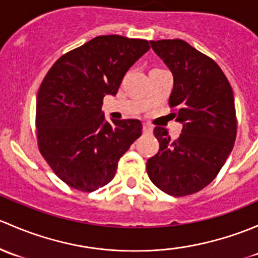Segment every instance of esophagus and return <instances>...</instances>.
<instances>
[{
    "instance_id": "34e87169",
    "label": "esophagus",
    "mask_w": 258,
    "mask_h": 258,
    "mask_svg": "<svg viewBox=\"0 0 258 258\" xmlns=\"http://www.w3.org/2000/svg\"><path fill=\"white\" fill-rule=\"evenodd\" d=\"M143 132H144V134H150V133L153 132V126H151L150 124H144V125H143Z\"/></svg>"
}]
</instances>
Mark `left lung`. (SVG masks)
<instances>
[{
  "label": "left lung",
  "mask_w": 258,
  "mask_h": 258,
  "mask_svg": "<svg viewBox=\"0 0 258 258\" xmlns=\"http://www.w3.org/2000/svg\"><path fill=\"white\" fill-rule=\"evenodd\" d=\"M174 76L169 105L182 123L171 139L155 126L159 151L148 160L149 179L168 195H192L217 176L235 144V100L226 76L212 58L182 39L150 41Z\"/></svg>",
  "instance_id": "1"
}]
</instances>
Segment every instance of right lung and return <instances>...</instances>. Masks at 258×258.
<instances>
[{
  "mask_svg": "<svg viewBox=\"0 0 258 258\" xmlns=\"http://www.w3.org/2000/svg\"><path fill=\"white\" fill-rule=\"evenodd\" d=\"M145 39L98 36L58 58L37 94L41 155L68 186L92 192L109 184L118 161L142 135L138 119L105 120L103 98L115 95L128 70L148 52Z\"/></svg>",
  "mask_w": 258,
  "mask_h": 258,
  "instance_id": "right-lung-1",
  "label": "right lung"
}]
</instances>
